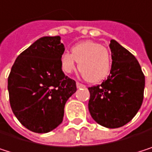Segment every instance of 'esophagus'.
Here are the masks:
<instances>
[{"mask_svg":"<svg viewBox=\"0 0 152 152\" xmlns=\"http://www.w3.org/2000/svg\"><path fill=\"white\" fill-rule=\"evenodd\" d=\"M77 88H85L86 86L83 85V84H80L79 82H77Z\"/></svg>","mask_w":152,"mask_h":152,"instance_id":"34e87169","label":"esophagus"}]
</instances>
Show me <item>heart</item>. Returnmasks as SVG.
<instances>
[{"label":"heart","mask_w":152,"mask_h":152,"mask_svg":"<svg viewBox=\"0 0 152 152\" xmlns=\"http://www.w3.org/2000/svg\"><path fill=\"white\" fill-rule=\"evenodd\" d=\"M78 63V70L85 80L91 84L104 80L111 68V58L109 50L101 43L85 41L71 48L70 53L65 52L60 58L61 69L70 74Z\"/></svg>","instance_id":"heart-1"}]
</instances>
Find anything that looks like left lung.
Returning <instances> with one entry per match:
<instances>
[{
  "label": "left lung",
  "instance_id": "obj_1",
  "mask_svg": "<svg viewBox=\"0 0 152 152\" xmlns=\"http://www.w3.org/2000/svg\"><path fill=\"white\" fill-rule=\"evenodd\" d=\"M110 75L101 85L89 87L88 109L101 126L118 128L130 122L140 110L145 77L135 57L117 41L110 43Z\"/></svg>",
  "mask_w": 152,
  "mask_h": 152
}]
</instances>
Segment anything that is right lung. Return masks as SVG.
Wrapping results in <instances>:
<instances>
[{"mask_svg":"<svg viewBox=\"0 0 152 152\" xmlns=\"http://www.w3.org/2000/svg\"><path fill=\"white\" fill-rule=\"evenodd\" d=\"M60 36H43L16 58L8 78L11 110L28 130L44 134L59 126L66 101L77 91L63 73Z\"/></svg>","mask_w":152,"mask_h":152,"instance_id":"obj_1","label":"right lung"}]
</instances>
